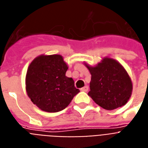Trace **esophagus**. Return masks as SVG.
<instances>
[{
    "instance_id": "obj_1",
    "label": "esophagus",
    "mask_w": 148,
    "mask_h": 148,
    "mask_svg": "<svg viewBox=\"0 0 148 148\" xmlns=\"http://www.w3.org/2000/svg\"><path fill=\"white\" fill-rule=\"evenodd\" d=\"M80 90H82V91H84V92H87V90H88V87H87V86H85V87H82L81 89H80Z\"/></svg>"
}]
</instances>
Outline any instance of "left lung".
I'll list each match as a JSON object with an SVG mask.
<instances>
[{"mask_svg":"<svg viewBox=\"0 0 148 148\" xmlns=\"http://www.w3.org/2000/svg\"><path fill=\"white\" fill-rule=\"evenodd\" d=\"M86 66L91 75L88 95L96 104L107 110L125 105L131 97L132 84L118 61L105 58L96 66Z\"/></svg>","mask_w":148,"mask_h":148,"instance_id":"1","label":"left lung"}]
</instances>
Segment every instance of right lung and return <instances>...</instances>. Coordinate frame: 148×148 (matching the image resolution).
<instances>
[{"label": "right lung", "mask_w": 148, "mask_h": 148, "mask_svg": "<svg viewBox=\"0 0 148 148\" xmlns=\"http://www.w3.org/2000/svg\"><path fill=\"white\" fill-rule=\"evenodd\" d=\"M68 69L62 56L58 54L41 55L29 65L26 90L40 110L49 113L63 110L79 92L73 78L65 75Z\"/></svg>", "instance_id": "add662e5"}]
</instances>
